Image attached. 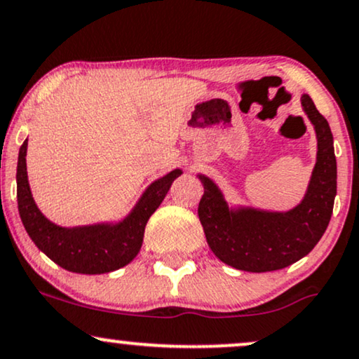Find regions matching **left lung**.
<instances>
[{
	"label": "left lung",
	"mask_w": 359,
	"mask_h": 359,
	"mask_svg": "<svg viewBox=\"0 0 359 359\" xmlns=\"http://www.w3.org/2000/svg\"><path fill=\"white\" fill-rule=\"evenodd\" d=\"M301 107L316 133V163L304 197L289 210H267L231 204L210 177L197 174L204 185L198 219L207 244L224 264L248 273L284 269L308 256L330 224L336 197V167L332 133L308 93Z\"/></svg>",
	"instance_id": "8db88e82"
}]
</instances>
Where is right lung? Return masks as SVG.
<instances>
[{"label":"right lung","mask_w":359,"mask_h":359,"mask_svg":"<svg viewBox=\"0 0 359 359\" xmlns=\"http://www.w3.org/2000/svg\"><path fill=\"white\" fill-rule=\"evenodd\" d=\"M27 150L28 138L20 147L16 167L21 222L41 252L63 269L79 274H105L130 264L140 252L150 215L162 204L172 182L182 175V168H174L161 179H155L142 192L130 212L118 221L63 227L51 222L34 202L28 182Z\"/></svg>","instance_id":"add662e5"}]
</instances>
